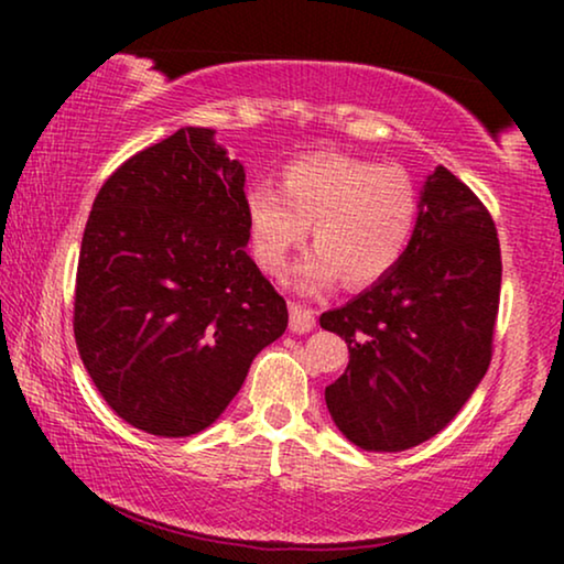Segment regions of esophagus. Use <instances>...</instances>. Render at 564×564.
<instances>
[{"mask_svg":"<svg viewBox=\"0 0 564 564\" xmlns=\"http://www.w3.org/2000/svg\"><path fill=\"white\" fill-rule=\"evenodd\" d=\"M315 328V315L311 307L290 303V330L292 334H311Z\"/></svg>","mask_w":564,"mask_h":564,"instance_id":"esophagus-1","label":"esophagus"}]
</instances>
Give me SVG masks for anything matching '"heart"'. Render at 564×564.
<instances>
[{
  "label": "heart",
  "mask_w": 564,
  "mask_h": 564,
  "mask_svg": "<svg viewBox=\"0 0 564 564\" xmlns=\"http://www.w3.org/2000/svg\"><path fill=\"white\" fill-rule=\"evenodd\" d=\"M243 218L253 259L267 274L288 272L311 226L315 251L300 267V288L323 290L338 276L346 288H367L403 259L419 189L405 169L323 151L290 161L280 192L267 184L246 192Z\"/></svg>",
  "instance_id": "1"
}]
</instances>
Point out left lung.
<instances>
[{
    "mask_svg": "<svg viewBox=\"0 0 564 564\" xmlns=\"http://www.w3.org/2000/svg\"><path fill=\"white\" fill-rule=\"evenodd\" d=\"M500 272L490 213L436 166L398 267L321 315L349 346V367L326 388V405L351 444L411 449L462 411L492 357Z\"/></svg>",
    "mask_w": 564,
    "mask_h": 564,
    "instance_id": "8db88e82",
    "label": "left lung"
}]
</instances>
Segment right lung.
Masks as SVG:
<instances>
[{
	"label": "right lung",
	"mask_w": 564,
	"mask_h": 564,
	"mask_svg": "<svg viewBox=\"0 0 564 564\" xmlns=\"http://www.w3.org/2000/svg\"><path fill=\"white\" fill-rule=\"evenodd\" d=\"M246 172L180 128L102 184L76 269L74 336L107 405L153 436L220 419L288 303L246 253Z\"/></svg>",
	"instance_id": "add662e5"
}]
</instances>
